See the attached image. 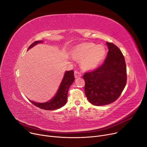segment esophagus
<instances>
[{"label":"esophagus","mask_w":147,"mask_h":147,"mask_svg":"<svg viewBox=\"0 0 147 147\" xmlns=\"http://www.w3.org/2000/svg\"><path fill=\"white\" fill-rule=\"evenodd\" d=\"M81 76H82V75H81V74L80 72H78V71H74V77H75L76 78H78V77H81Z\"/></svg>","instance_id":"esophagus-1"}]
</instances>
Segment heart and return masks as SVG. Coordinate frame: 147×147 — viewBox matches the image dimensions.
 Instances as JSON below:
<instances>
[{"mask_svg": "<svg viewBox=\"0 0 147 147\" xmlns=\"http://www.w3.org/2000/svg\"><path fill=\"white\" fill-rule=\"evenodd\" d=\"M70 53L73 58L81 60V66L84 70H92L102 63L105 57L107 49L102 45L83 42L74 46Z\"/></svg>", "mask_w": 147, "mask_h": 147, "instance_id": "b5f03b06", "label": "heart"}]
</instances>
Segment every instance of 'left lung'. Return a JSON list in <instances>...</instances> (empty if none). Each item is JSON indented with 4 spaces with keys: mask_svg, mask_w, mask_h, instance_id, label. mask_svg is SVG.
<instances>
[{
    "mask_svg": "<svg viewBox=\"0 0 147 147\" xmlns=\"http://www.w3.org/2000/svg\"><path fill=\"white\" fill-rule=\"evenodd\" d=\"M107 57L103 64L92 72L85 73V94L95 106L115 102L121 95L127 81L126 66L121 51L112 43L107 42Z\"/></svg>",
    "mask_w": 147,
    "mask_h": 147,
    "instance_id": "1",
    "label": "left lung"
}]
</instances>
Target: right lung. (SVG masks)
<instances>
[{"mask_svg":"<svg viewBox=\"0 0 147 147\" xmlns=\"http://www.w3.org/2000/svg\"><path fill=\"white\" fill-rule=\"evenodd\" d=\"M40 43H43V40H37L34 42L29 47L28 50ZM74 80V71L73 70L66 71L65 73L63 78L62 79L56 94L51 99L44 103H38L33 100H30L35 106L42 109L52 111L59 109L63 107L66 103L67 100L68 90Z\"/></svg>","mask_w":147,"mask_h":147,"instance_id":"right-lung-1","label":"right lung"}]
</instances>
